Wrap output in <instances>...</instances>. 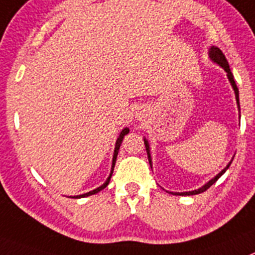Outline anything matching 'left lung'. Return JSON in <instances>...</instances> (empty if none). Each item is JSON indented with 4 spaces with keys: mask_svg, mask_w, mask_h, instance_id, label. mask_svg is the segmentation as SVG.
Listing matches in <instances>:
<instances>
[{
    "mask_svg": "<svg viewBox=\"0 0 255 255\" xmlns=\"http://www.w3.org/2000/svg\"><path fill=\"white\" fill-rule=\"evenodd\" d=\"M208 54H210V58L212 59V61L215 62V63H217V65H219L220 67L224 68L225 72L228 73V79H229V81H230L231 86H233V89H234V93H235V98H236V103H238V108H239V111H240V103H239V89H238V86H236V84H235V80H234L233 72H231V70H230V66H229V63H228V59H226V57L224 56V53H222L221 49H220V48L213 47V45H212V47L210 48V53H208ZM143 141H144V147H146V151H147L148 162H150V165H151V162H152V161H151L150 144H148V141H147V139H146V138H143ZM231 161H233V160H231ZM231 161L229 162L228 166L225 167L224 170L220 171V173L217 174V175L215 176V178L211 179L210 182L206 183V184L203 185V187L198 188V189H196V190H190V192H182V193H179V192H167V193H171V194H174V196H193V194L202 193V192H205V190H207L208 188H210L211 185L213 184V183H216V182H217V179H219L220 176H221L222 174L225 173V171L228 170L229 166H230V165H231Z\"/></svg>",
    "mask_w": 255,
    "mask_h": 255,
    "instance_id": "1",
    "label": "left lung"
}]
</instances>
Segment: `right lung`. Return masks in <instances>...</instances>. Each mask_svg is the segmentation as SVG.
I'll use <instances>...</instances> for the list:
<instances>
[{
  "label": "right lung",
  "instance_id": "1",
  "mask_svg": "<svg viewBox=\"0 0 255 255\" xmlns=\"http://www.w3.org/2000/svg\"><path fill=\"white\" fill-rule=\"evenodd\" d=\"M128 132H129V129H128V128H125V129H122V132H121V134H119L118 138H117L116 148H114V155H113V161H112V170H111V174H109V176H108V179L105 180L104 184L100 185V187H98L96 189L91 190V192H88V193H84V194H80V196H75V197H72V198H84V197L93 196V194H95V193H99L100 190H103L105 187H107L108 184H109V182H111V178H112V174H113V170H114V165H116V161H117V155H118L119 147H121L123 138H125V136L127 134Z\"/></svg>",
  "mask_w": 255,
  "mask_h": 255
}]
</instances>
